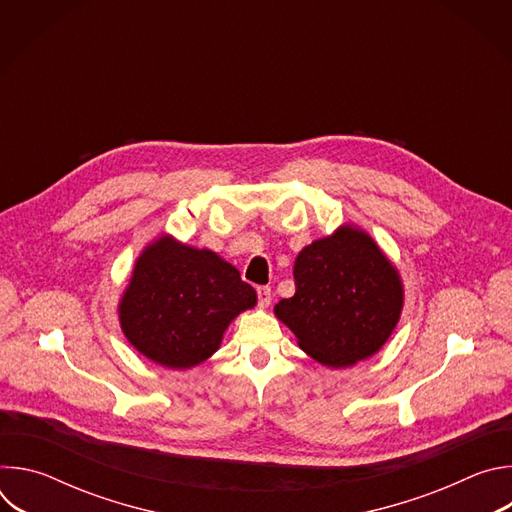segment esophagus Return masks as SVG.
<instances>
[{
	"mask_svg": "<svg viewBox=\"0 0 512 512\" xmlns=\"http://www.w3.org/2000/svg\"><path fill=\"white\" fill-rule=\"evenodd\" d=\"M257 300H259L261 308H267L271 304V287H267V285L257 287Z\"/></svg>",
	"mask_w": 512,
	"mask_h": 512,
	"instance_id": "esophagus-1",
	"label": "esophagus"
}]
</instances>
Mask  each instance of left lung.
Returning <instances> with one entry per match:
<instances>
[{"label":"left lung","mask_w":512,"mask_h":512,"mask_svg":"<svg viewBox=\"0 0 512 512\" xmlns=\"http://www.w3.org/2000/svg\"><path fill=\"white\" fill-rule=\"evenodd\" d=\"M296 294L275 316L314 360L340 369L379 352L403 310V283L379 245L344 225L304 247L294 265Z\"/></svg>","instance_id":"1"}]
</instances>
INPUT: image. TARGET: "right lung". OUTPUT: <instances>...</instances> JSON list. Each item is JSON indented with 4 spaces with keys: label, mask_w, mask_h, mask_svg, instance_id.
Instances as JSON below:
<instances>
[{
    "label": "right lung",
    "mask_w": 512,
    "mask_h": 512,
    "mask_svg": "<svg viewBox=\"0 0 512 512\" xmlns=\"http://www.w3.org/2000/svg\"><path fill=\"white\" fill-rule=\"evenodd\" d=\"M255 304V289L237 267L166 235L137 257L119 322L143 356L168 369H190L214 354L229 324Z\"/></svg>",
    "instance_id": "right-lung-1"
}]
</instances>
